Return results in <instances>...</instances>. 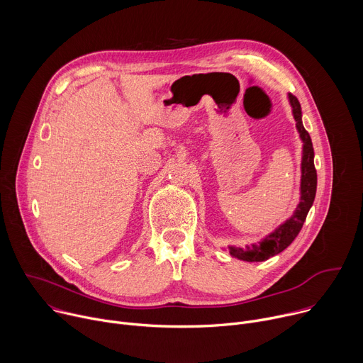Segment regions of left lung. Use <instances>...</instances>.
Segmentation results:
<instances>
[{
    "label": "left lung",
    "mask_w": 363,
    "mask_h": 363,
    "mask_svg": "<svg viewBox=\"0 0 363 363\" xmlns=\"http://www.w3.org/2000/svg\"><path fill=\"white\" fill-rule=\"evenodd\" d=\"M289 101L291 105L293 118L296 121V128L303 142V155H301V179H300V202L296 206L293 216L280 224L273 233L266 235L258 244H252L247 248H240L230 245V254L242 262H266L270 257L286 250L293 240L300 233L308 210L312 208L316 186H318V174L315 169V150L310 139L308 132L304 129L301 122V106L296 96L289 94Z\"/></svg>",
    "instance_id": "left-lung-1"
}]
</instances>
